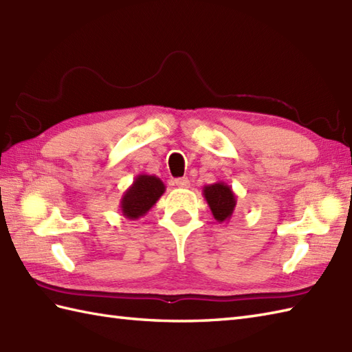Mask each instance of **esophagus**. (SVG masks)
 Masks as SVG:
<instances>
[{"instance_id":"34e87169","label":"esophagus","mask_w":352,"mask_h":352,"mask_svg":"<svg viewBox=\"0 0 352 352\" xmlns=\"http://www.w3.org/2000/svg\"><path fill=\"white\" fill-rule=\"evenodd\" d=\"M174 183H175L177 188H182V189H188L190 186V182L188 180V178H177Z\"/></svg>"}]
</instances>
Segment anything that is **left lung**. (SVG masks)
Returning <instances> with one entry per match:
<instances>
[{
	"instance_id": "left-lung-1",
	"label": "left lung",
	"mask_w": 352,
	"mask_h": 352,
	"mask_svg": "<svg viewBox=\"0 0 352 352\" xmlns=\"http://www.w3.org/2000/svg\"><path fill=\"white\" fill-rule=\"evenodd\" d=\"M203 195L210 207L213 218L218 222H228L234 214L237 199L227 183L218 182L204 186Z\"/></svg>"
}]
</instances>
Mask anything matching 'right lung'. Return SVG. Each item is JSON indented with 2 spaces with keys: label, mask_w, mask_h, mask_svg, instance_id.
I'll use <instances>...</instances> for the list:
<instances>
[{
  "label": "right lung",
  "mask_w": 352,
  "mask_h": 352,
  "mask_svg": "<svg viewBox=\"0 0 352 352\" xmlns=\"http://www.w3.org/2000/svg\"><path fill=\"white\" fill-rule=\"evenodd\" d=\"M164 190H166V186L159 177L139 174L130 188L124 192L119 203L121 213L131 221L142 218L155 206Z\"/></svg>",
  "instance_id": "obj_1"
}]
</instances>
